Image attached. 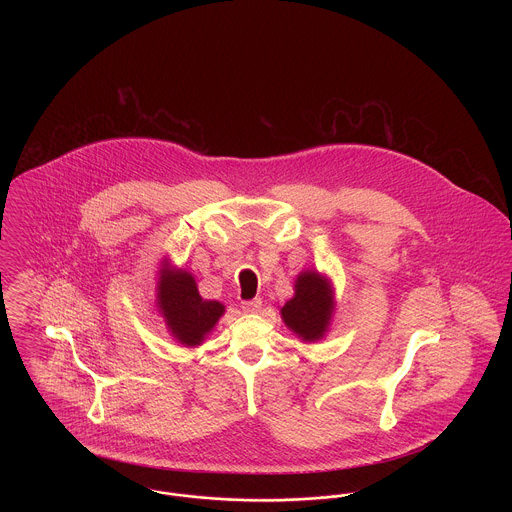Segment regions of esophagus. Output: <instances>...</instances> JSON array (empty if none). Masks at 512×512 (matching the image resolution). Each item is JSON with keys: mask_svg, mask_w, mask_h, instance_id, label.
<instances>
[{"mask_svg": "<svg viewBox=\"0 0 512 512\" xmlns=\"http://www.w3.org/2000/svg\"><path fill=\"white\" fill-rule=\"evenodd\" d=\"M261 307H263V299H261V297L242 301V311H244V313H259Z\"/></svg>", "mask_w": 512, "mask_h": 512, "instance_id": "esophagus-1", "label": "esophagus"}]
</instances>
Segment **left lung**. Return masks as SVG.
Instances as JSON below:
<instances>
[{
	"label": "left lung",
	"instance_id": "8db88e82",
	"mask_svg": "<svg viewBox=\"0 0 512 512\" xmlns=\"http://www.w3.org/2000/svg\"><path fill=\"white\" fill-rule=\"evenodd\" d=\"M334 301L326 280L317 272H303L295 282V295L282 307L288 328L305 341L322 338L332 317Z\"/></svg>",
	"mask_w": 512,
	"mask_h": 512
}]
</instances>
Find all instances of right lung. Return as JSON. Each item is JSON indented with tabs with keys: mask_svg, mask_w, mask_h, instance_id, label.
Wrapping results in <instances>:
<instances>
[{
	"mask_svg": "<svg viewBox=\"0 0 512 512\" xmlns=\"http://www.w3.org/2000/svg\"><path fill=\"white\" fill-rule=\"evenodd\" d=\"M157 297L172 336L192 347L203 341L224 313L219 301H205L199 295L194 276L184 270L165 268Z\"/></svg>",
	"mask_w": 512,
	"mask_h": 512,
	"instance_id": "1",
	"label": "right lung"
}]
</instances>
